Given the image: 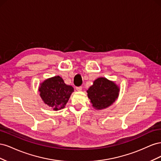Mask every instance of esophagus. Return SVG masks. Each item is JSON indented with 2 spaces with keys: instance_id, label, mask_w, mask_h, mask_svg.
I'll return each instance as SVG.
<instances>
[{
  "instance_id": "esophagus-1",
  "label": "esophagus",
  "mask_w": 161,
  "mask_h": 161,
  "mask_svg": "<svg viewBox=\"0 0 161 161\" xmlns=\"http://www.w3.org/2000/svg\"><path fill=\"white\" fill-rule=\"evenodd\" d=\"M82 86H77V87H76V89L78 91H82Z\"/></svg>"
}]
</instances>
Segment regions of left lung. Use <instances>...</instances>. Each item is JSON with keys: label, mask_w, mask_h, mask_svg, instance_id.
I'll return each mask as SVG.
<instances>
[{"label": "left lung", "mask_w": 161, "mask_h": 161, "mask_svg": "<svg viewBox=\"0 0 161 161\" xmlns=\"http://www.w3.org/2000/svg\"><path fill=\"white\" fill-rule=\"evenodd\" d=\"M92 106L96 109H103L113 104L118 99L119 86L106 78L100 77L86 91Z\"/></svg>", "instance_id": "1"}]
</instances>
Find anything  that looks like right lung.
<instances>
[{
	"instance_id": "add662e5",
	"label": "right lung",
	"mask_w": 161,
	"mask_h": 161,
	"mask_svg": "<svg viewBox=\"0 0 161 161\" xmlns=\"http://www.w3.org/2000/svg\"><path fill=\"white\" fill-rule=\"evenodd\" d=\"M40 95L45 104L53 110L63 109L69 101L74 88L67 85L59 76L47 79L39 87Z\"/></svg>"
}]
</instances>
